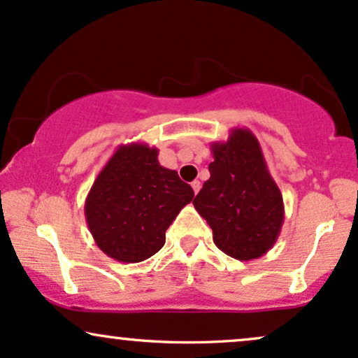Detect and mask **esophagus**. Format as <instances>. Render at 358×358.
Returning a JSON list of instances; mask_svg holds the SVG:
<instances>
[{"mask_svg":"<svg viewBox=\"0 0 358 358\" xmlns=\"http://www.w3.org/2000/svg\"><path fill=\"white\" fill-rule=\"evenodd\" d=\"M191 186H192V189H194V192L197 194V192H199V189H201V182H199V180H192Z\"/></svg>","mask_w":358,"mask_h":358,"instance_id":"esophagus-1","label":"esophagus"}]
</instances>
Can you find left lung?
Listing matches in <instances>:
<instances>
[{
    "instance_id": "8db88e82",
    "label": "left lung",
    "mask_w": 358,
    "mask_h": 358,
    "mask_svg": "<svg viewBox=\"0 0 358 358\" xmlns=\"http://www.w3.org/2000/svg\"><path fill=\"white\" fill-rule=\"evenodd\" d=\"M211 152V178L192 204L222 253L239 262L262 258L275 246L285 221L283 196L262 145L250 129L234 127L228 141L213 142Z\"/></svg>"
}]
</instances>
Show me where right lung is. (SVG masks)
<instances>
[{"instance_id":"obj_1","label":"right lung","mask_w":358,"mask_h":358,"mask_svg":"<svg viewBox=\"0 0 358 358\" xmlns=\"http://www.w3.org/2000/svg\"><path fill=\"white\" fill-rule=\"evenodd\" d=\"M157 155L144 142L119 145L85 199L95 245L120 263L144 262L157 253L171 222L194 197L192 187L162 167Z\"/></svg>"}]
</instances>
